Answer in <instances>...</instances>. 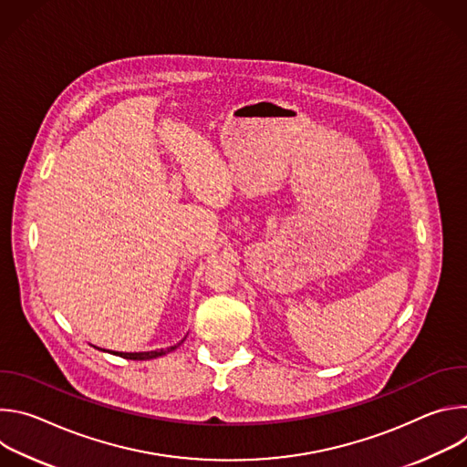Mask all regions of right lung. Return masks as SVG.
I'll list each match as a JSON object with an SVG mask.
<instances>
[{
  "instance_id": "right-lung-1",
  "label": "right lung",
  "mask_w": 467,
  "mask_h": 467,
  "mask_svg": "<svg viewBox=\"0 0 467 467\" xmlns=\"http://www.w3.org/2000/svg\"><path fill=\"white\" fill-rule=\"evenodd\" d=\"M182 342V340H181ZM179 342V344H181ZM177 344V346H179ZM177 346H171V348H168V349H161V351H144V353H118V351H112V355H119V357H123V358H127V360H151V358H157V357H162V355H166V353H170V351H175L177 349ZM99 349V348H98ZM105 351V349H103Z\"/></svg>"
}]
</instances>
